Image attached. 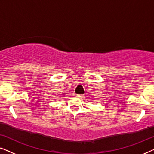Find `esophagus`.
<instances>
[{"label":"esophagus","mask_w":154,"mask_h":154,"mask_svg":"<svg viewBox=\"0 0 154 154\" xmlns=\"http://www.w3.org/2000/svg\"><path fill=\"white\" fill-rule=\"evenodd\" d=\"M76 97L79 99H83L84 97L83 94H76Z\"/></svg>","instance_id":"1"}]
</instances>
